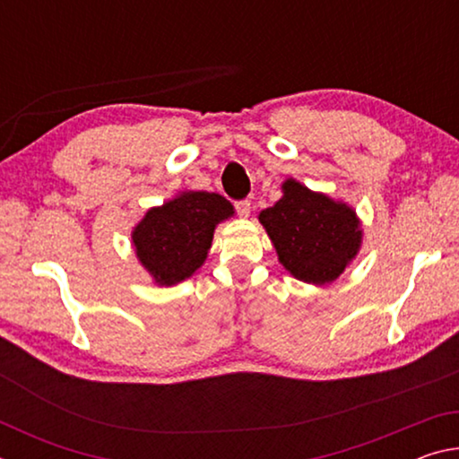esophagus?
I'll return each mask as SVG.
<instances>
[{
	"instance_id": "1",
	"label": "esophagus",
	"mask_w": 459,
	"mask_h": 459,
	"mask_svg": "<svg viewBox=\"0 0 459 459\" xmlns=\"http://www.w3.org/2000/svg\"><path fill=\"white\" fill-rule=\"evenodd\" d=\"M235 208H237V212H238L240 216H248V214H251V202H248V200H237V202H235Z\"/></svg>"
}]
</instances>
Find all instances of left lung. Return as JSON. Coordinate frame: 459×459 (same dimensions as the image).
I'll use <instances>...</instances> for the list:
<instances>
[{
  "instance_id": "left-lung-1",
  "label": "left lung",
  "mask_w": 459,
  "mask_h": 459,
  "mask_svg": "<svg viewBox=\"0 0 459 459\" xmlns=\"http://www.w3.org/2000/svg\"><path fill=\"white\" fill-rule=\"evenodd\" d=\"M281 265L299 281L324 285L346 269L362 243L360 222L348 204L333 202L295 180L259 214Z\"/></svg>"
}]
</instances>
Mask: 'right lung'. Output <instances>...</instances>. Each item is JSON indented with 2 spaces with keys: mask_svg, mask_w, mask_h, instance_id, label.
<instances>
[{
  "mask_svg": "<svg viewBox=\"0 0 459 459\" xmlns=\"http://www.w3.org/2000/svg\"><path fill=\"white\" fill-rule=\"evenodd\" d=\"M232 212V204L221 194L182 192L147 211L137 224L131 235L137 259L155 283H180L204 263L216 224Z\"/></svg>",
  "mask_w": 459,
  "mask_h": 459,
  "instance_id": "1",
  "label": "right lung"
}]
</instances>
